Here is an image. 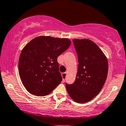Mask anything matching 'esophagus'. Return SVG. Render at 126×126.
I'll return each mask as SVG.
<instances>
[{"label":"esophagus","instance_id":"obj_1","mask_svg":"<svg viewBox=\"0 0 126 126\" xmlns=\"http://www.w3.org/2000/svg\"><path fill=\"white\" fill-rule=\"evenodd\" d=\"M66 74H67V72H64V73L62 74V78H63V82L65 81L66 78Z\"/></svg>","mask_w":126,"mask_h":126}]
</instances>
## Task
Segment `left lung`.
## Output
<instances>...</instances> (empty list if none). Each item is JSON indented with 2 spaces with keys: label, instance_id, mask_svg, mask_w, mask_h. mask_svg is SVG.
I'll use <instances>...</instances> for the list:
<instances>
[{
  "label": "left lung",
  "instance_id": "1",
  "mask_svg": "<svg viewBox=\"0 0 126 126\" xmlns=\"http://www.w3.org/2000/svg\"><path fill=\"white\" fill-rule=\"evenodd\" d=\"M78 56V71L74 83H66L69 95L79 103L92 100L100 92L106 80L108 62L96 44L88 39H74Z\"/></svg>",
  "mask_w": 126,
  "mask_h": 126
}]
</instances>
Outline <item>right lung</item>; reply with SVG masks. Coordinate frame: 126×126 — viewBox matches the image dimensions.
I'll return each instance as SVG.
<instances>
[{
	"label": "right lung",
	"instance_id": "add662e5",
	"mask_svg": "<svg viewBox=\"0 0 126 126\" xmlns=\"http://www.w3.org/2000/svg\"><path fill=\"white\" fill-rule=\"evenodd\" d=\"M67 39L40 36L32 39L22 50L18 72L26 89L36 96L49 94L61 83L57 57L71 45Z\"/></svg>",
	"mask_w": 126,
	"mask_h": 126
}]
</instances>
